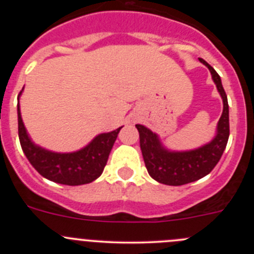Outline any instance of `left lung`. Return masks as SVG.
<instances>
[{
    "label": "left lung",
    "instance_id": "8db88e82",
    "mask_svg": "<svg viewBox=\"0 0 254 254\" xmlns=\"http://www.w3.org/2000/svg\"><path fill=\"white\" fill-rule=\"evenodd\" d=\"M199 61L209 68L212 81L216 84L224 103V111L217 123L216 135L214 139L195 150L170 151L163 147L157 134L143 125H135L139 130L140 147L148 175L158 183L167 186H183L209 175L221 158L229 141V103L221 78L205 60L199 59Z\"/></svg>",
    "mask_w": 254,
    "mask_h": 254
}]
</instances>
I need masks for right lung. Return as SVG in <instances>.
Segmentation results:
<instances>
[{"label": "right lung", "mask_w": 254, "mask_h": 254, "mask_svg": "<svg viewBox=\"0 0 254 254\" xmlns=\"http://www.w3.org/2000/svg\"><path fill=\"white\" fill-rule=\"evenodd\" d=\"M19 96L17 104L18 136L23 152L30 165L49 181L66 186H81L98 178L106 167L113 145L123 127L111 132L99 134L86 147L76 152H53L35 145L30 140L20 115Z\"/></svg>", "instance_id": "add662e5"}]
</instances>
